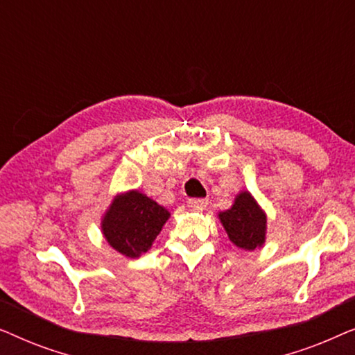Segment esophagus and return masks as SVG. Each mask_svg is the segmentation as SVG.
<instances>
[{
	"mask_svg": "<svg viewBox=\"0 0 355 355\" xmlns=\"http://www.w3.org/2000/svg\"><path fill=\"white\" fill-rule=\"evenodd\" d=\"M187 205L191 208H205L208 205V200L207 198H189L187 200Z\"/></svg>",
	"mask_w": 355,
	"mask_h": 355,
	"instance_id": "obj_1",
	"label": "esophagus"
}]
</instances>
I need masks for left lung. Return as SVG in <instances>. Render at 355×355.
<instances>
[{
    "label": "left lung",
    "instance_id": "8db88e82",
    "mask_svg": "<svg viewBox=\"0 0 355 355\" xmlns=\"http://www.w3.org/2000/svg\"><path fill=\"white\" fill-rule=\"evenodd\" d=\"M218 216L230 241L239 249L255 250L265 244L266 215L250 192H241L230 210Z\"/></svg>",
    "mask_w": 355,
    "mask_h": 355
}]
</instances>
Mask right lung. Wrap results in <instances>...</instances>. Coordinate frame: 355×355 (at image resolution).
<instances>
[{
  "mask_svg": "<svg viewBox=\"0 0 355 355\" xmlns=\"http://www.w3.org/2000/svg\"><path fill=\"white\" fill-rule=\"evenodd\" d=\"M169 211L139 191L116 196L101 220V231L108 244L129 259L152 247L168 221Z\"/></svg>",
  "mask_w": 355,
  "mask_h": 355,
  "instance_id": "obj_1",
  "label": "right lung"
}]
</instances>
